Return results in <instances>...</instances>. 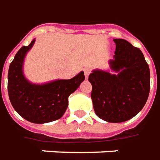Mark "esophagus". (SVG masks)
<instances>
[{
  "mask_svg": "<svg viewBox=\"0 0 160 160\" xmlns=\"http://www.w3.org/2000/svg\"><path fill=\"white\" fill-rule=\"evenodd\" d=\"M83 71H84V75H85V78H88L89 73H90V69H89V68H84V69H83Z\"/></svg>",
  "mask_w": 160,
  "mask_h": 160,
  "instance_id": "esophagus-1",
  "label": "esophagus"
}]
</instances>
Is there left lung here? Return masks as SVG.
<instances>
[{
  "instance_id": "8db88e82",
  "label": "left lung",
  "mask_w": 160,
  "mask_h": 160,
  "mask_svg": "<svg viewBox=\"0 0 160 160\" xmlns=\"http://www.w3.org/2000/svg\"><path fill=\"white\" fill-rule=\"evenodd\" d=\"M109 71L94 70L89 76L96 115L105 122L128 121L140 112L150 92V70L143 53L122 38H114Z\"/></svg>"
}]
</instances>
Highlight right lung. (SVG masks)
<instances>
[{
	"label": "right lung",
	"instance_id": "add662e5",
	"mask_svg": "<svg viewBox=\"0 0 160 160\" xmlns=\"http://www.w3.org/2000/svg\"><path fill=\"white\" fill-rule=\"evenodd\" d=\"M35 38L28 46L21 47L10 64L8 90L11 104L18 114L32 123L43 124L60 119L68 107V98L85 79L83 71L74 78L57 79L38 84L26 78L24 60L33 46Z\"/></svg>",
	"mask_w": 160,
	"mask_h": 160
}]
</instances>
